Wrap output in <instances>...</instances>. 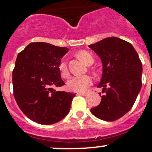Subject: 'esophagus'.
Returning a JSON list of instances; mask_svg holds the SVG:
<instances>
[{
  "label": "esophagus",
  "instance_id": "esophagus-1",
  "mask_svg": "<svg viewBox=\"0 0 152 152\" xmlns=\"http://www.w3.org/2000/svg\"><path fill=\"white\" fill-rule=\"evenodd\" d=\"M78 95H81L83 96H86L88 93L87 92H79V93H78Z\"/></svg>",
  "mask_w": 152,
  "mask_h": 152
}]
</instances>
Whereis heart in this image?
Masks as SVG:
<instances>
[{"label": "heart", "mask_w": 152, "mask_h": 152, "mask_svg": "<svg viewBox=\"0 0 152 152\" xmlns=\"http://www.w3.org/2000/svg\"><path fill=\"white\" fill-rule=\"evenodd\" d=\"M78 57L83 61L85 64L88 62H94V57L92 54L86 50H81L78 54ZM58 69L61 74L64 77H67L69 75V68L66 58H63L59 63ZM92 83V78L89 75H76L73 76L67 82L68 89L72 91L80 92L83 91Z\"/></svg>", "instance_id": "b5f03b06"}]
</instances>
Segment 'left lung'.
Masks as SVG:
<instances>
[{
  "instance_id": "1",
  "label": "left lung",
  "mask_w": 152,
  "mask_h": 152,
  "mask_svg": "<svg viewBox=\"0 0 152 152\" xmlns=\"http://www.w3.org/2000/svg\"><path fill=\"white\" fill-rule=\"evenodd\" d=\"M88 47L101 58L103 73L100 104L91 109L96 117L106 121L117 120L133 106L142 88V64L130 43L109 37Z\"/></svg>"
}]
</instances>
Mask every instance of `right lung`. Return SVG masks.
Wrapping results in <instances>:
<instances>
[{
    "mask_svg": "<svg viewBox=\"0 0 152 152\" xmlns=\"http://www.w3.org/2000/svg\"><path fill=\"white\" fill-rule=\"evenodd\" d=\"M68 51L66 47L36 42L17 56L13 71L15 99L23 113L40 124L57 123L70 111L75 94L52 88L65 84L58 65Z\"/></svg>",
    "mask_w": 152,
    "mask_h": 152,
    "instance_id": "right-lung-1",
    "label": "right lung"
}]
</instances>
